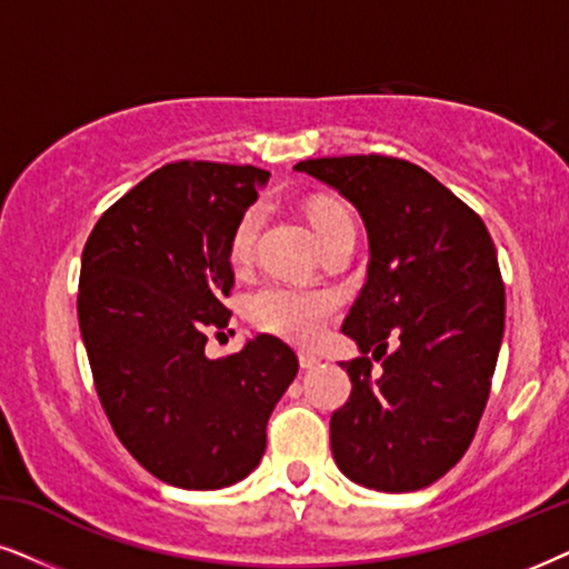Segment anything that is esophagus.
Here are the masks:
<instances>
[{
  "instance_id": "34e87169",
  "label": "esophagus",
  "mask_w": 569,
  "mask_h": 569,
  "mask_svg": "<svg viewBox=\"0 0 569 569\" xmlns=\"http://www.w3.org/2000/svg\"><path fill=\"white\" fill-rule=\"evenodd\" d=\"M299 365L305 370H312V368H318V365H320V357L309 355V351H299Z\"/></svg>"
}]
</instances>
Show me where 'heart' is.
<instances>
[{
    "label": "heart",
    "mask_w": 569,
    "mask_h": 569,
    "mask_svg": "<svg viewBox=\"0 0 569 569\" xmlns=\"http://www.w3.org/2000/svg\"><path fill=\"white\" fill-rule=\"evenodd\" d=\"M307 214L320 243L330 239L338 228L351 222L347 207L338 204L333 199H315ZM260 210L249 207L233 226L231 241H228V254H231L236 264L249 262L257 233H260ZM333 309L336 299L330 293L293 289V286L286 283H264L247 299V315L251 326L297 343H312L315 338H320Z\"/></svg>",
    "instance_id": "b5f03b06"
}]
</instances>
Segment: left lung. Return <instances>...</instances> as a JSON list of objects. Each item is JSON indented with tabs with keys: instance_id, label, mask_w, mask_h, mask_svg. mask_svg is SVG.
<instances>
[{
	"instance_id": "8db88e82",
	"label": "left lung",
	"mask_w": 569,
	"mask_h": 569,
	"mask_svg": "<svg viewBox=\"0 0 569 569\" xmlns=\"http://www.w3.org/2000/svg\"><path fill=\"white\" fill-rule=\"evenodd\" d=\"M293 170L349 199L370 241L368 280L341 326L362 357L343 362L351 393L330 417L333 459L365 488L420 491L462 459L491 393L505 336L491 233L462 199L399 157H320Z\"/></svg>"
}]
</instances>
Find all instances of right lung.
I'll return each mask as SVG.
<instances>
[{
	"instance_id": "add662e5",
	"label": "right lung",
	"mask_w": 569,
	"mask_h": 569,
	"mask_svg": "<svg viewBox=\"0 0 569 569\" xmlns=\"http://www.w3.org/2000/svg\"><path fill=\"white\" fill-rule=\"evenodd\" d=\"M270 172L162 164L97 220L83 247L78 326L107 420L162 483L214 491L260 465L268 420L299 359L276 336L204 357L231 320L233 226Z\"/></svg>"
}]
</instances>
